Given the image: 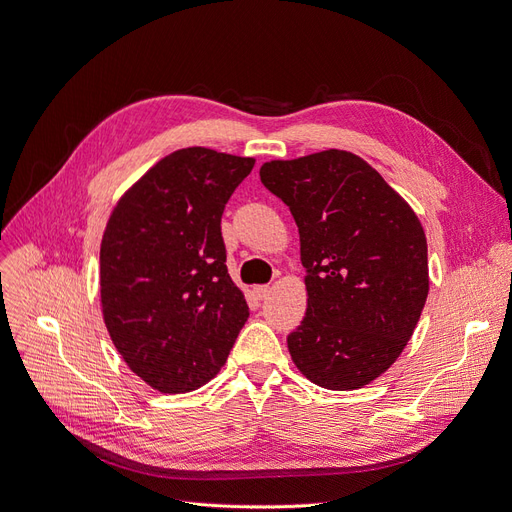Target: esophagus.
<instances>
[{
    "label": "esophagus",
    "instance_id": "1",
    "mask_svg": "<svg viewBox=\"0 0 512 512\" xmlns=\"http://www.w3.org/2000/svg\"><path fill=\"white\" fill-rule=\"evenodd\" d=\"M269 291H271L269 285H256V287H254V296H256L258 300H264L266 294H269Z\"/></svg>",
    "mask_w": 512,
    "mask_h": 512
}]
</instances>
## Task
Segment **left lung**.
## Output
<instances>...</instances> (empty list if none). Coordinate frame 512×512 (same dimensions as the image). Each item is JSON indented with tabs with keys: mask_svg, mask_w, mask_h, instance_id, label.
I'll return each mask as SVG.
<instances>
[{
	"mask_svg": "<svg viewBox=\"0 0 512 512\" xmlns=\"http://www.w3.org/2000/svg\"><path fill=\"white\" fill-rule=\"evenodd\" d=\"M300 233L308 308L287 335L312 383L358 389L385 373L415 331L429 294L417 214L377 170L344 150L260 166Z\"/></svg>",
	"mask_w": 512,
	"mask_h": 512,
	"instance_id": "8db88e82",
	"label": "left lung"
}]
</instances>
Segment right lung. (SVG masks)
<instances>
[{
	"label": "right lung",
	"instance_id": "add662e5",
	"mask_svg": "<svg viewBox=\"0 0 512 512\" xmlns=\"http://www.w3.org/2000/svg\"><path fill=\"white\" fill-rule=\"evenodd\" d=\"M254 162L177 150L110 214L100 250L104 323L129 369L162 394L208 383L250 316L227 273L221 218Z\"/></svg>",
	"mask_w": 512,
	"mask_h": 512
}]
</instances>
